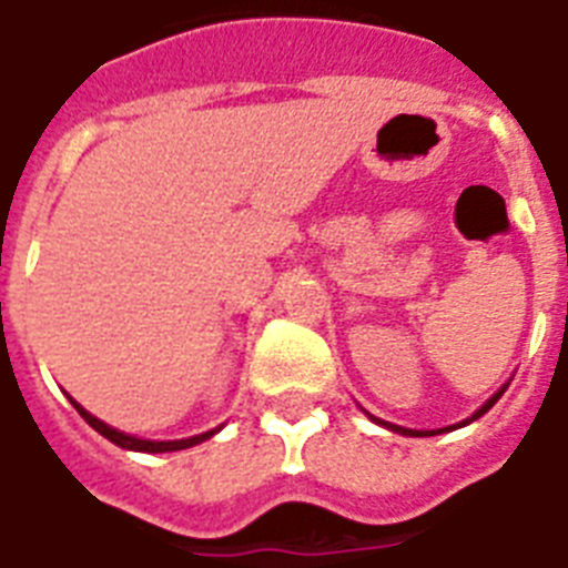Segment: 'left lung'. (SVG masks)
Instances as JSON below:
<instances>
[{
	"instance_id": "8db88e82",
	"label": "left lung",
	"mask_w": 568,
	"mask_h": 568,
	"mask_svg": "<svg viewBox=\"0 0 568 568\" xmlns=\"http://www.w3.org/2000/svg\"><path fill=\"white\" fill-rule=\"evenodd\" d=\"M505 388H508V385H505ZM505 388H501V390H496V394H493L490 399H487V403H484L481 408H478L476 414H473V417H469V419H464V423H458V426H467V423H473V419H478V417H481V414H487V412H490L493 405L499 403V396L505 394ZM367 417H371L373 423H379V426H385V428H390V432H396V435H408V437H432V435H440V432H449V428H458V426H449V428H437V432H414V428L394 426V423H388V419H379V417H373V414H367Z\"/></svg>"
}]
</instances>
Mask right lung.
Masks as SVG:
<instances>
[{
	"label": "right lung",
	"instance_id": "obj_1",
	"mask_svg": "<svg viewBox=\"0 0 568 568\" xmlns=\"http://www.w3.org/2000/svg\"><path fill=\"white\" fill-rule=\"evenodd\" d=\"M72 405H75V412L81 414V417L90 423L99 435H104L110 440V444H116L122 446V449H133V452H178V449H189V446H195V444H204L206 437H212L219 428H212V432H204V435H195V437H186V440H140V437H133V435H124V432H116V428H110L108 423H101L99 417H92L90 412H84L81 405L72 399Z\"/></svg>",
	"mask_w": 568,
	"mask_h": 568
}]
</instances>
